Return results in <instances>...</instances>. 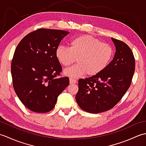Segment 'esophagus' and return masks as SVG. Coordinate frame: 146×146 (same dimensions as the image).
Returning <instances> with one entry per match:
<instances>
[{"label": "esophagus", "instance_id": "obj_1", "mask_svg": "<svg viewBox=\"0 0 146 146\" xmlns=\"http://www.w3.org/2000/svg\"><path fill=\"white\" fill-rule=\"evenodd\" d=\"M70 84H75V83H76V80L71 78H70Z\"/></svg>", "mask_w": 146, "mask_h": 146}]
</instances>
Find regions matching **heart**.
Segmentation results:
<instances>
[{
    "mask_svg": "<svg viewBox=\"0 0 146 146\" xmlns=\"http://www.w3.org/2000/svg\"><path fill=\"white\" fill-rule=\"evenodd\" d=\"M113 54L110 44L88 35L77 36L71 40L69 47L60 45L56 49V57L62 66H70L77 58L78 64L64 71L65 75L72 78L85 73L98 75L107 67Z\"/></svg>",
    "mask_w": 146,
    "mask_h": 146,
    "instance_id": "1",
    "label": "heart"
}]
</instances>
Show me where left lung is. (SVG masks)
<instances>
[{"mask_svg":"<svg viewBox=\"0 0 146 146\" xmlns=\"http://www.w3.org/2000/svg\"><path fill=\"white\" fill-rule=\"evenodd\" d=\"M115 46L113 59L98 75L78 80L76 101L82 110L92 113L112 108L130 87L135 71V58L128 45L111 38Z\"/></svg>","mask_w":146,"mask_h":146,"instance_id":"1","label":"left lung"}]
</instances>
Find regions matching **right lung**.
I'll return each mask as SVG.
<instances>
[{
    "instance_id": "obj_1",
    "label": "right lung",
    "mask_w": 146,
    "mask_h": 146,
    "mask_svg": "<svg viewBox=\"0 0 146 146\" xmlns=\"http://www.w3.org/2000/svg\"><path fill=\"white\" fill-rule=\"evenodd\" d=\"M68 34L63 30L37 29L22 39L15 49L11 63L13 87L30 110L51 111L70 84L68 77H58L62 66L56 57V49Z\"/></svg>"
}]
</instances>
